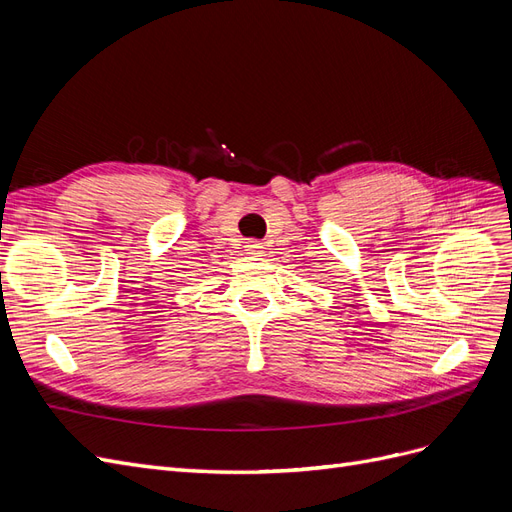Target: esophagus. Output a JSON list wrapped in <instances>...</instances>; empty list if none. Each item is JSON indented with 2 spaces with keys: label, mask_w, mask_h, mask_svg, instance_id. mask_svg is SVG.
I'll return each instance as SVG.
<instances>
[{
  "label": "esophagus",
  "mask_w": 512,
  "mask_h": 512,
  "mask_svg": "<svg viewBox=\"0 0 512 512\" xmlns=\"http://www.w3.org/2000/svg\"><path fill=\"white\" fill-rule=\"evenodd\" d=\"M245 252L252 254V256H260L262 254V243L260 241H247Z\"/></svg>",
  "instance_id": "34e87169"
}]
</instances>
